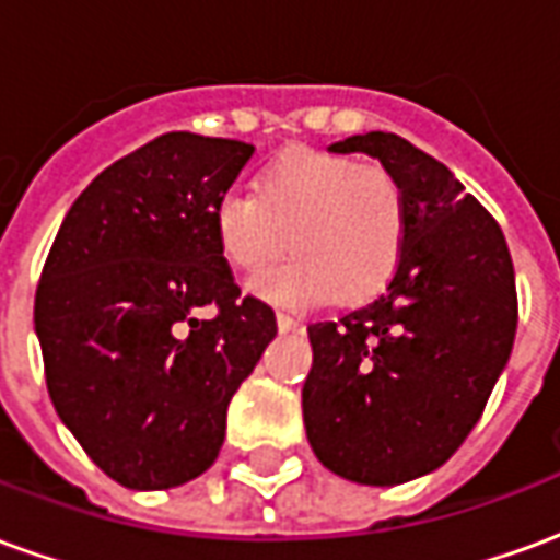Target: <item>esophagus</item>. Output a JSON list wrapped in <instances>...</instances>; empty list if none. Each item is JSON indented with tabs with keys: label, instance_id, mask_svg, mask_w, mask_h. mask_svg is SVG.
<instances>
[{
	"label": "esophagus",
	"instance_id": "obj_1",
	"mask_svg": "<svg viewBox=\"0 0 560 560\" xmlns=\"http://www.w3.org/2000/svg\"><path fill=\"white\" fill-rule=\"evenodd\" d=\"M276 320H279V329H281V332H293V329L303 327V324H300L296 317L284 315V312H279V315H276Z\"/></svg>",
	"mask_w": 560,
	"mask_h": 560
}]
</instances>
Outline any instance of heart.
Instances as JSON below:
<instances>
[{
  "instance_id": "heart-1",
  "label": "heart",
  "mask_w": 560,
  "mask_h": 560,
  "mask_svg": "<svg viewBox=\"0 0 560 560\" xmlns=\"http://www.w3.org/2000/svg\"><path fill=\"white\" fill-rule=\"evenodd\" d=\"M212 233L245 276L272 267L291 236V264L252 281L269 303L303 305L329 293L351 303L384 288L399 267L408 203L399 179L377 164L293 147L257 171L252 195L215 200Z\"/></svg>"
}]
</instances>
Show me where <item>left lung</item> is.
I'll return each instance as SVG.
<instances>
[{"mask_svg":"<svg viewBox=\"0 0 560 560\" xmlns=\"http://www.w3.org/2000/svg\"><path fill=\"white\" fill-rule=\"evenodd\" d=\"M399 179L408 233L387 291L308 327V444L332 474L396 486L441 468L480 420L516 339V272L498 221L399 135L332 143Z\"/></svg>","mask_w":560,"mask_h":560,"instance_id":"1","label":"left lung"}]
</instances>
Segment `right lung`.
<instances>
[{"instance_id":"obj_1","label":"right lung","mask_w":560,"mask_h":560,"mask_svg":"<svg viewBox=\"0 0 560 560\" xmlns=\"http://www.w3.org/2000/svg\"><path fill=\"white\" fill-rule=\"evenodd\" d=\"M255 147L171 131L71 203L35 291L47 393L86 456L126 489H171L215 462L233 393L276 339L212 233ZM209 311V316H200Z\"/></svg>"}]
</instances>
